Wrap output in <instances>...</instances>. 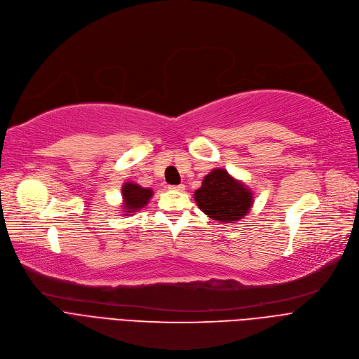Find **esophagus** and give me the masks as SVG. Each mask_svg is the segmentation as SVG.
I'll return each instance as SVG.
<instances>
[{"instance_id":"1","label":"esophagus","mask_w":359,"mask_h":359,"mask_svg":"<svg viewBox=\"0 0 359 359\" xmlns=\"http://www.w3.org/2000/svg\"><path fill=\"white\" fill-rule=\"evenodd\" d=\"M172 191H177V192H183L184 191V184H177V186H170Z\"/></svg>"}]
</instances>
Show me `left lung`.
Instances as JSON below:
<instances>
[{"mask_svg": "<svg viewBox=\"0 0 359 359\" xmlns=\"http://www.w3.org/2000/svg\"><path fill=\"white\" fill-rule=\"evenodd\" d=\"M199 210L219 222H236L248 215L253 194L243 182L229 175L227 170L214 168L202 180L195 192Z\"/></svg>", "mask_w": 359, "mask_h": 359, "instance_id": "left-lung-1", "label": "left lung"}]
</instances>
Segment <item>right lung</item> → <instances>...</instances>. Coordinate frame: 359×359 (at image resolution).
I'll return each instance as SVG.
<instances>
[{
	"label": "right lung",
	"mask_w": 359,
	"mask_h": 359,
	"mask_svg": "<svg viewBox=\"0 0 359 359\" xmlns=\"http://www.w3.org/2000/svg\"><path fill=\"white\" fill-rule=\"evenodd\" d=\"M153 196V189H148V187H142L138 183L134 182H126L122 186V210L125 215H134L138 210L147 206L148 201Z\"/></svg>",
	"instance_id": "1"
}]
</instances>
